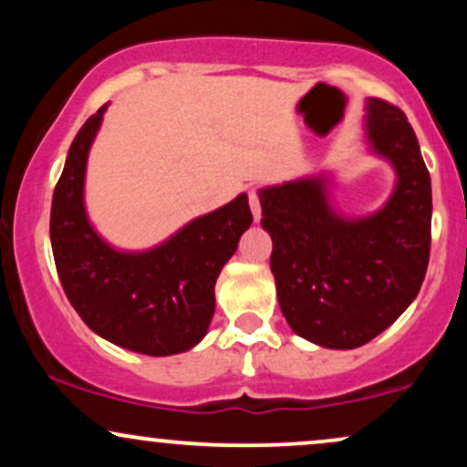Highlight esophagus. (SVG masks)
I'll return each mask as SVG.
<instances>
[{"instance_id": "34e87169", "label": "esophagus", "mask_w": 467, "mask_h": 467, "mask_svg": "<svg viewBox=\"0 0 467 467\" xmlns=\"http://www.w3.org/2000/svg\"><path fill=\"white\" fill-rule=\"evenodd\" d=\"M248 200H250V211H252V217H254V222H259L261 219V202H259V192L254 189L248 191Z\"/></svg>"}]
</instances>
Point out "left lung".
<instances>
[{
	"label": "left lung",
	"instance_id": "8db88e82",
	"mask_svg": "<svg viewBox=\"0 0 467 467\" xmlns=\"http://www.w3.org/2000/svg\"><path fill=\"white\" fill-rule=\"evenodd\" d=\"M367 109L368 142L398 171L382 211L337 217L318 178L259 192L281 312L298 336L329 349H356L393 325L431 256V173L415 131L387 100L368 99Z\"/></svg>",
	"mask_w": 467,
	"mask_h": 467
}]
</instances>
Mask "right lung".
Masks as SVG:
<instances>
[{"label":"right lung","instance_id":"right-lung-1","mask_svg":"<svg viewBox=\"0 0 467 467\" xmlns=\"http://www.w3.org/2000/svg\"><path fill=\"white\" fill-rule=\"evenodd\" d=\"M105 109L107 105L80 127L52 195L57 272L67 301L89 329L144 356H173L206 336L219 272L252 223L248 195L197 217L149 252L109 248L83 208L85 164Z\"/></svg>","mask_w":467,"mask_h":467}]
</instances>
